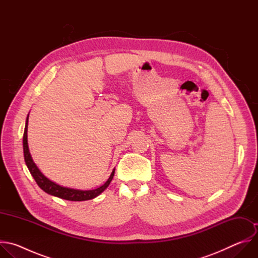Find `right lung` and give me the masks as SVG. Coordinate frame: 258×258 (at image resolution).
Here are the masks:
<instances>
[{
    "label": "right lung",
    "mask_w": 258,
    "mask_h": 258,
    "mask_svg": "<svg viewBox=\"0 0 258 258\" xmlns=\"http://www.w3.org/2000/svg\"><path fill=\"white\" fill-rule=\"evenodd\" d=\"M27 124H28V116L26 118L25 128H24V134H23L24 160H25V163H26L31 175L33 176L34 180L36 181L38 186L43 191H45L46 193H48L52 196H56V197H59L61 199H65V200H69V201H86V200H90V199H93V198L97 197L109 186L110 181H111L112 178H113L114 171H115L114 169H113L111 175H110V177L107 179V181L104 183L103 186H101V187H99L95 190H89V191H82V190L64 188V187H61V186L57 185V183L53 182L49 178H47L40 171V169L36 167V165L34 164V162L32 161V158L30 156L29 149H28V144H27Z\"/></svg>",
    "instance_id": "1"
}]
</instances>
